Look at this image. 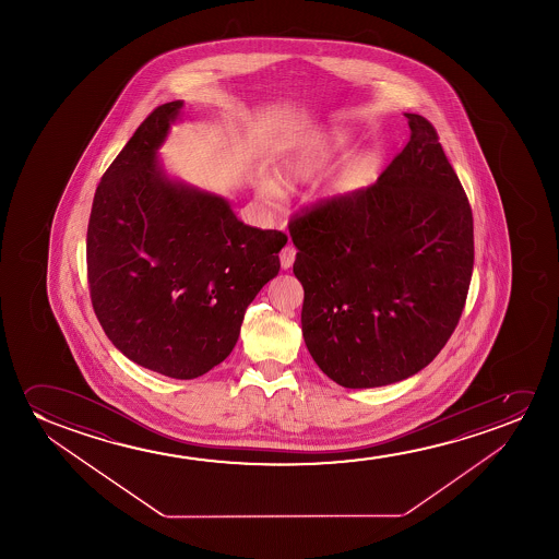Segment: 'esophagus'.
Wrapping results in <instances>:
<instances>
[{
    "label": "esophagus",
    "instance_id": "obj_1",
    "mask_svg": "<svg viewBox=\"0 0 559 559\" xmlns=\"http://www.w3.org/2000/svg\"><path fill=\"white\" fill-rule=\"evenodd\" d=\"M294 260H296V248L292 245L284 246L281 250V267L290 269L294 265Z\"/></svg>",
    "mask_w": 559,
    "mask_h": 559
}]
</instances>
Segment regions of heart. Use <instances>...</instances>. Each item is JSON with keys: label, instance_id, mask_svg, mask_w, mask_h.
I'll use <instances>...</instances> for the list:
<instances>
[{"label": "heart", "instance_id": "b5f03b06", "mask_svg": "<svg viewBox=\"0 0 559 559\" xmlns=\"http://www.w3.org/2000/svg\"><path fill=\"white\" fill-rule=\"evenodd\" d=\"M345 138L340 131H329L321 138L311 139L299 145L286 160L284 171L290 177H311L329 162L330 156L344 146ZM260 194L263 199L276 200L281 197V185L265 177L260 181Z\"/></svg>", "mask_w": 559, "mask_h": 559}]
</instances>
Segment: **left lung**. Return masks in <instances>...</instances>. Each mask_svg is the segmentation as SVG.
Masks as SVG:
<instances>
[{"mask_svg":"<svg viewBox=\"0 0 559 559\" xmlns=\"http://www.w3.org/2000/svg\"><path fill=\"white\" fill-rule=\"evenodd\" d=\"M405 116L411 141L374 185L288 223L307 349L349 390L428 367L459 324L474 271L466 192L436 128Z\"/></svg>","mask_w":559,"mask_h":559,"instance_id":"8db88e82","label":"left lung"}]
</instances>
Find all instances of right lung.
Returning a JSON list of instances; mask_svg holds the SVG:
<instances>
[{"label": "right lung", "mask_w": 559, "mask_h": 559, "mask_svg": "<svg viewBox=\"0 0 559 559\" xmlns=\"http://www.w3.org/2000/svg\"><path fill=\"white\" fill-rule=\"evenodd\" d=\"M181 107L154 108L108 166L85 252L108 340L141 367L192 380L229 357L288 237L245 225L225 200L162 171L156 151Z\"/></svg>", "instance_id": "obj_1"}]
</instances>
